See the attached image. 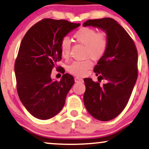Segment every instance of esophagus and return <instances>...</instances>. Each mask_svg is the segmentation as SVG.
I'll return each mask as SVG.
<instances>
[{"mask_svg":"<svg viewBox=\"0 0 149 149\" xmlns=\"http://www.w3.org/2000/svg\"><path fill=\"white\" fill-rule=\"evenodd\" d=\"M74 81H75V82H76V83H83V79H81V78H79V77H75Z\"/></svg>","mask_w":149,"mask_h":149,"instance_id":"obj_1","label":"esophagus"}]
</instances>
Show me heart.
<instances>
[{
	"label": "heart",
	"mask_w": 149,
	"mask_h": 149,
	"mask_svg": "<svg viewBox=\"0 0 149 149\" xmlns=\"http://www.w3.org/2000/svg\"><path fill=\"white\" fill-rule=\"evenodd\" d=\"M74 38L77 42L85 45V57L97 60L102 58L109 46V38L104 32H97L93 28L83 27L74 32ZM70 40L64 37L60 42V52L62 56L67 58L70 50ZM92 66L90 59L74 61L67 67L70 74L75 76H84Z\"/></svg>",
	"instance_id": "heart-1"
}]
</instances>
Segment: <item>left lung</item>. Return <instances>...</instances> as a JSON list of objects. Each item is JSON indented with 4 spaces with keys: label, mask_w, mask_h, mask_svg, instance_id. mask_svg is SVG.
<instances>
[{
    "label": "left lung",
    "mask_w": 149,
    "mask_h": 149,
    "mask_svg": "<svg viewBox=\"0 0 149 149\" xmlns=\"http://www.w3.org/2000/svg\"><path fill=\"white\" fill-rule=\"evenodd\" d=\"M83 26L103 30L109 38V46L93 71L102 86L90 78L84 79L85 107L97 120L107 121L117 117L129 101L138 77V52L134 40L117 21L110 17L89 19Z\"/></svg>",
    "instance_id": "1"
}]
</instances>
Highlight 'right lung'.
I'll return each instance as SVG.
<instances>
[{"label":"right lung","instance_id":"obj_1","mask_svg":"<svg viewBox=\"0 0 149 149\" xmlns=\"http://www.w3.org/2000/svg\"><path fill=\"white\" fill-rule=\"evenodd\" d=\"M79 26L47 18L32 26L22 40L15 62L17 91L23 105L37 119H49L60 113L74 85L72 75L66 73L58 81L51 73L62 59L61 40Z\"/></svg>","mask_w":149,"mask_h":149}]
</instances>
